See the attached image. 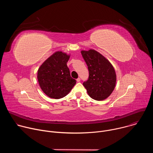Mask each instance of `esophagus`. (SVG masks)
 <instances>
[{"instance_id": "esophagus-1", "label": "esophagus", "mask_w": 153, "mask_h": 153, "mask_svg": "<svg viewBox=\"0 0 153 153\" xmlns=\"http://www.w3.org/2000/svg\"><path fill=\"white\" fill-rule=\"evenodd\" d=\"M76 81H77V82H79L80 81V78H77V79H76Z\"/></svg>"}]
</instances>
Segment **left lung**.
I'll return each mask as SVG.
<instances>
[{
    "label": "left lung",
    "mask_w": 153,
    "mask_h": 153,
    "mask_svg": "<svg viewBox=\"0 0 153 153\" xmlns=\"http://www.w3.org/2000/svg\"><path fill=\"white\" fill-rule=\"evenodd\" d=\"M81 54L89 71V77L83 83L87 93L96 100L108 98L114 90L116 83L115 70L107 59L94 50H82Z\"/></svg>",
    "instance_id": "obj_1"
}]
</instances>
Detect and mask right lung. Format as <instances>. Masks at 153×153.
Here are the masks:
<instances>
[{"label": "right lung", "mask_w": 153, "mask_h": 153, "mask_svg": "<svg viewBox=\"0 0 153 153\" xmlns=\"http://www.w3.org/2000/svg\"><path fill=\"white\" fill-rule=\"evenodd\" d=\"M70 55L56 51L50 56L39 67L37 80L43 92L55 99L66 96L76 83L71 77L67 63Z\"/></svg>", "instance_id": "right-lung-1"}]
</instances>
